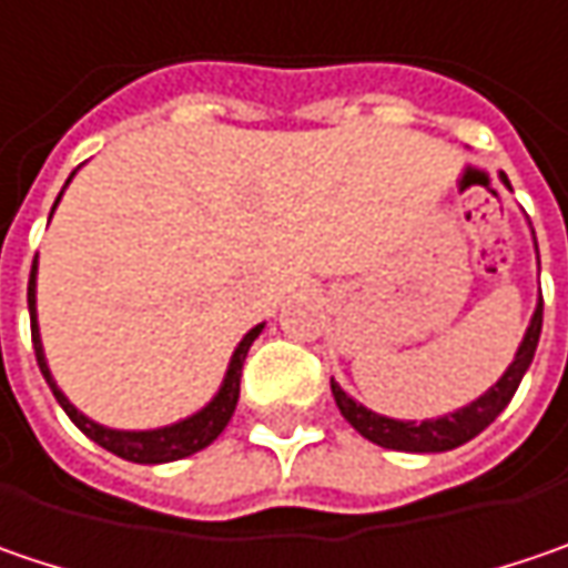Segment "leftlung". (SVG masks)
Instances as JSON below:
<instances>
[{
    "label": "left lung",
    "instance_id": "1",
    "mask_svg": "<svg viewBox=\"0 0 568 568\" xmlns=\"http://www.w3.org/2000/svg\"><path fill=\"white\" fill-rule=\"evenodd\" d=\"M499 178H503V184L508 186L506 174H499ZM540 327H544V298H540L537 308H534L528 333H525L518 353L511 358V365L506 368V375L493 384L486 394H480L474 404L455 409V413H448V416L423 419V423L390 419V416H382V413H375V409L356 404V400H353L336 382H331L333 400H336V407L343 413V419H346L358 435H365L368 442H375V445H382V448H390V452H413V455L452 452L457 445L470 442L474 435H480V432L508 407V400L515 397L518 384H521L525 372H528L530 358H534L537 339H540Z\"/></svg>",
    "mask_w": 568,
    "mask_h": 568
}]
</instances>
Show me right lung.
<instances>
[{
  "label": "right lung",
  "instance_id": "right-lung-1",
  "mask_svg": "<svg viewBox=\"0 0 568 568\" xmlns=\"http://www.w3.org/2000/svg\"><path fill=\"white\" fill-rule=\"evenodd\" d=\"M72 181V178H69ZM65 181V184H69ZM62 196V193H60ZM60 196H57V203H60ZM57 203H53V210H57ZM53 215V212H50ZM28 311H31V339H34V356H38L40 372H43V378L50 384V390H53V397H57V404L65 409V416L79 426V429L85 432L91 442H98L101 448H108L111 455L123 457V460H133V464H168V460H181V457L196 455V452H203L206 445H212L222 429L229 426V419H232V413L237 407V394H241V368H244V358H247V349H251V343L257 339L260 331H263V324H257L254 331L244 333V339L237 343L235 356L229 362V372H225V382L219 387V394L212 397L206 407L200 409V413H193V416H186L181 423H174V426H161V429H145V432H123V429H108V426H101V423H94V419H88L85 413H79V409L69 404V397L62 394L57 382H53V375H50V368H47V358H43V343H40V331H38V260H34V266H31V280H28Z\"/></svg>",
  "mask_w": 568,
  "mask_h": 568
}]
</instances>
